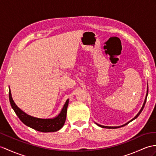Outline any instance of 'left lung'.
<instances>
[{
    "label": "left lung",
    "instance_id": "obj_1",
    "mask_svg": "<svg viewBox=\"0 0 156 156\" xmlns=\"http://www.w3.org/2000/svg\"><path fill=\"white\" fill-rule=\"evenodd\" d=\"M147 94H148V86L147 87V93H146V95L145 100H144V104H143V105H142V107L141 109H140V111H139V112L137 114V115H136L134 116V118H133V119H132V120H130V121H128V122H126V124H124L122 125V126H102V125H101V124H97V123H96V124L97 125V126H100V127H101V128H111V129H115V128H120V127H122V126H126V124H128L129 122H132V120H134V119H136V118H137V117H138V116L140 115V114L142 112V110H143V108H144V106H145V104H146V98H147Z\"/></svg>",
    "mask_w": 156,
    "mask_h": 156
}]
</instances>
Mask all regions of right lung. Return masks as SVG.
<instances>
[{
    "instance_id": "right-lung-1",
    "label": "right lung",
    "mask_w": 156,
    "mask_h": 156,
    "mask_svg": "<svg viewBox=\"0 0 156 156\" xmlns=\"http://www.w3.org/2000/svg\"><path fill=\"white\" fill-rule=\"evenodd\" d=\"M9 100L10 105L16 115L26 126L34 129L37 131L42 132H53L59 130L65 124L67 116V109L69 105V99H67L59 115L52 119H40L34 117L24 112L17 107L14 102L9 87Z\"/></svg>"
}]
</instances>
